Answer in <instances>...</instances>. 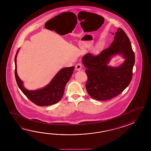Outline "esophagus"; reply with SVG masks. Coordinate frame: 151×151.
<instances>
[{
  "instance_id": "obj_1",
  "label": "esophagus",
  "mask_w": 151,
  "mask_h": 151,
  "mask_svg": "<svg viewBox=\"0 0 151 151\" xmlns=\"http://www.w3.org/2000/svg\"><path fill=\"white\" fill-rule=\"evenodd\" d=\"M81 68H82V65L80 63H78V64H77L76 65V67H75V68H76V70H77V71H80L81 70Z\"/></svg>"
}]
</instances>
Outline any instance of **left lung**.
<instances>
[{
    "mask_svg": "<svg viewBox=\"0 0 151 151\" xmlns=\"http://www.w3.org/2000/svg\"><path fill=\"white\" fill-rule=\"evenodd\" d=\"M116 55H122L124 61L117 67L108 65L112 57ZM82 61L86 68L87 92L93 99L103 101L118 96L129 85L132 78L135 55L127 35L118 28L109 47L96 55H85Z\"/></svg>",
    "mask_w": 151,
    "mask_h": 151,
    "instance_id": "left-lung-1",
    "label": "left lung"
}]
</instances>
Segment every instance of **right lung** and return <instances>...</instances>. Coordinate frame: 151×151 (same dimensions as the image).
Listing matches in <instances>:
<instances>
[{"label":"right lung","instance_id":"obj_1","mask_svg":"<svg viewBox=\"0 0 151 151\" xmlns=\"http://www.w3.org/2000/svg\"><path fill=\"white\" fill-rule=\"evenodd\" d=\"M19 49L17 52L14 62L16 80L20 90L29 99L38 106H49L59 102L63 96L65 87L73 72L74 66L61 68L50 83L42 88L27 90L24 86L23 81L18 77L17 72V55Z\"/></svg>","mask_w":151,"mask_h":151}]
</instances>
